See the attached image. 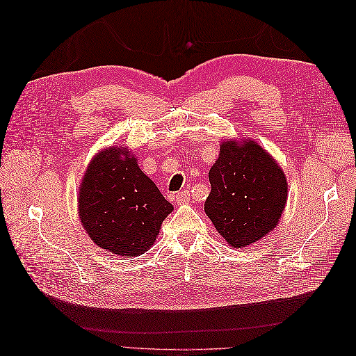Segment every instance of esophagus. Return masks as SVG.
<instances>
[{
    "mask_svg": "<svg viewBox=\"0 0 356 356\" xmlns=\"http://www.w3.org/2000/svg\"><path fill=\"white\" fill-rule=\"evenodd\" d=\"M172 200H174L177 204H184L190 200V193L187 190L174 193V195H172Z\"/></svg>",
    "mask_w": 356,
    "mask_h": 356,
    "instance_id": "esophagus-1",
    "label": "esophagus"
}]
</instances>
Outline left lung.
Returning <instances> with one entry per match:
<instances>
[{
  "label": "left lung",
  "instance_id": "left-lung-1",
  "mask_svg": "<svg viewBox=\"0 0 356 356\" xmlns=\"http://www.w3.org/2000/svg\"><path fill=\"white\" fill-rule=\"evenodd\" d=\"M209 182L204 212L232 248L251 245L276 227L286 203V178L257 143H222Z\"/></svg>",
  "mask_w": 356,
  "mask_h": 356
}]
</instances>
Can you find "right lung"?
I'll return each mask as SVG.
<instances>
[{
  "label": "right lung",
  "instance_id": "right-lung-1",
  "mask_svg": "<svg viewBox=\"0 0 356 356\" xmlns=\"http://www.w3.org/2000/svg\"><path fill=\"white\" fill-rule=\"evenodd\" d=\"M79 193V215L90 239L127 258L144 254L156 242L161 222L174 209L136 159L117 147L93 157Z\"/></svg>",
  "mask_w": 356,
  "mask_h": 356
}]
</instances>
